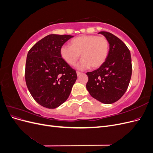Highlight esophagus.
<instances>
[{"instance_id":"1","label":"esophagus","mask_w":153,"mask_h":153,"mask_svg":"<svg viewBox=\"0 0 153 153\" xmlns=\"http://www.w3.org/2000/svg\"><path fill=\"white\" fill-rule=\"evenodd\" d=\"M76 74H77V76H80L81 74H82V73L81 72H79V71H76Z\"/></svg>"}]
</instances>
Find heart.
I'll use <instances>...</instances> for the list:
<instances>
[{
    "mask_svg": "<svg viewBox=\"0 0 153 153\" xmlns=\"http://www.w3.org/2000/svg\"><path fill=\"white\" fill-rule=\"evenodd\" d=\"M109 41L104 36L84 35L78 36L71 41V46L63 45L60 50L61 57L69 65L75 66L81 57L78 68L80 69L101 67L107 59Z\"/></svg>",
    "mask_w": 153,
    "mask_h": 153,
    "instance_id": "heart-1",
    "label": "heart"
}]
</instances>
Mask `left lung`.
Listing matches in <instances>:
<instances>
[{"label": "left lung", "mask_w": 153, "mask_h": 153, "mask_svg": "<svg viewBox=\"0 0 153 153\" xmlns=\"http://www.w3.org/2000/svg\"><path fill=\"white\" fill-rule=\"evenodd\" d=\"M98 34L108 40L109 52L102 66L86 73L89 78L86 88L92 98L105 104H112L121 98L128 87L132 73L131 54L117 37L105 31Z\"/></svg>", "instance_id": "obj_1"}]
</instances>
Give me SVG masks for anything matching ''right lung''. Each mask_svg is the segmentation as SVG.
Instances as JSON below:
<instances>
[{"label": "right lung", "mask_w": 153, "mask_h": 153, "mask_svg": "<svg viewBox=\"0 0 153 153\" xmlns=\"http://www.w3.org/2000/svg\"><path fill=\"white\" fill-rule=\"evenodd\" d=\"M70 35L50 34L27 53L25 77L32 98L40 105L55 108L66 101L77 78L76 71L61 57L60 50Z\"/></svg>", "instance_id": "obj_1"}]
</instances>
